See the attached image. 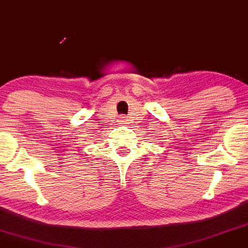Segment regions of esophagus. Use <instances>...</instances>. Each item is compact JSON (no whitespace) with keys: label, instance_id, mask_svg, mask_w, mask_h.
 Here are the masks:
<instances>
[{"label":"esophagus","instance_id":"34e87169","mask_svg":"<svg viewBox=\"0 0 248 248\" xmlns=\"http://www.w3.org/2000/svg\"><path fill=\"white\" fill-rule=\"evenodd\" d=\"M126 117H124V116H122V117H119V119H118V123L119 124H125L126 123Z\"/></svg>","mask_w":248,"mask_h":248}]
</instances>
